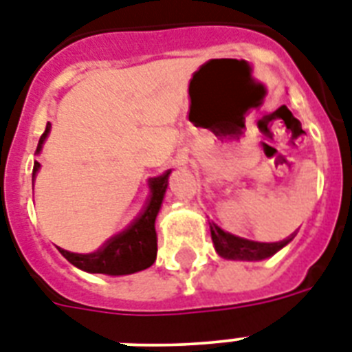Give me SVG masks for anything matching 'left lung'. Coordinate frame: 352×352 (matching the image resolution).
<instances>
[{
  "instance_id": "left-lung-1",
  "label": "left lung",
  "mask_w": 352,
  "mask_h": 352,
  "mask_svg": "<svg viewBox=\"0 0 352 352\" xmlns=\"http://www.w3.org/2000/svg\"><path fill=\"white\" fill-rule=\"evenodd\" d=\"M210 225V236H212V243H214L216 252L225 258V260H240V261H260L265 258H271L276 254L280 249L287 245L292 240V236L285 238L276 243H261V241H252L247 238L230 234L220 229L216 223Z\"/></svg>"
}]
</instances>
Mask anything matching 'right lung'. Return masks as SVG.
Masks as SVG:
<instances>
[{
    "instance_id": "obj_1",
    "label": "right lung",
    "mask_w": 352,
    "mask_h": 352,
    "mask_svg": "<svg viewBox=\"0 0 352 352\" xmlns=\"http://www.w3.org/2000/svg\"><path fill=\"white\" fill-rule=\"evenodd\" d=\"M49 132L50 123H47L45 132L39 138L36 154L41 153ZM38 170L39 163L34 162L32 178ZM168 174H170V170H167L158 178H153V182L148 184L151 196H148L147 205L129 229L112 236L105 245L94 252L78 254V252L60 249L61 254L81 271L92 272V274H109V276H125V274L143 271V269L153 265L156 261V252H158V240H156L154 223H156V216L162 209L163 196L167 190Z\"/></svg>"
}]
</instances>
